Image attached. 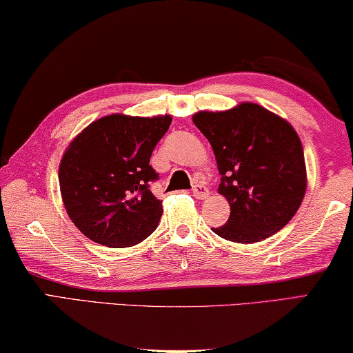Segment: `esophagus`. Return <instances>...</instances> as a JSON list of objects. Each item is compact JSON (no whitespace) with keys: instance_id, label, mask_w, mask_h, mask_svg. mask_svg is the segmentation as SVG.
<instances>
[{"instance_id":"esophagus-1","label":"esophagus","mask_w":353,"mask_h":353,"mask_svg":"<svg viewBox=\"0 0 353 353\" xmlns=\"http://www.w3.org/2000/svg\"><path fill=\"white\" fill-rule=\"evenodd\" d=\"M192 192H194V197L199 200H205L208 199V195H210V190H208L205 184H195Z\"/></svg>"}]
</instances>
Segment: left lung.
<instances>
[{
  "mask_svg": "<svg viewBox=\"0 0 353 353\" xmlns=\"http://www.w3.org/2000/svg\"><path fill=\"white\" fill-rule=\"evenodd\" d=\"M192 120L216 154L219 194L231 210L227 223L212 231L239 244L280 231L307 190L303 147L291 123L255 103L221 112L200 111Z\"/></svg>",
  "mask_w": 353,
  "mask_h": 353,
  "instance_id": "1",
  "label": "left lung"
}]
</instances>
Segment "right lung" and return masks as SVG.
I'll use <instances>...</instances> for the list:
<instances>
[{
  "label": "right lung",
  "mask_w": 353,
  "mask_h": 353,
  "mask_svg": "<svg viewBox=\"0 0 353 353\" xmlns=\"http://www.w3.org/2000/svg\"><path fill=\"white\" fill-rule=\"evenodd\" d=\"M170 115L111 114L73 139L59 165L63 206L78 230L97 244L123 248L147 239L163 216L150 190L158 173L150 165Z\"/></svg>",
  "instance_id": "obj_1"
}]
</instances>
